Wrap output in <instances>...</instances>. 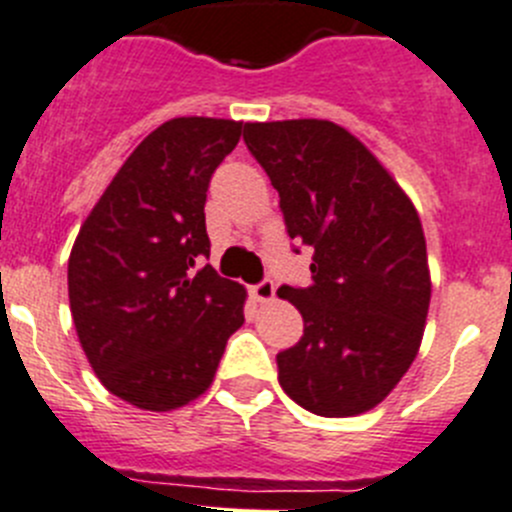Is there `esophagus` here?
<instances>
[{
    "instance_id": "esophagus-1",
    "label": "esophagus",
    "mask_w": 512,
    "mask_h": 512,
    "mask_svg": "<svg viewBox=\"0 0 512 512\" xmlns=\"http://www.w3.org/2000/svg\"><path fill=\"white\" fill-rule=\"evenodd\" d=\"M252 298H255L257 303H270V300L275 298V283H272V280H262V283L252 285Z\"/></svg>"
}]
</instances>
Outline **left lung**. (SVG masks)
<instances>
[{"mask_svg":"<svg viewBox=\"0 0 512 512\" xmlns=\"http://www.w3.org/2000/svg\"><path fill=\"white\" fill-rule=\"evenodd\" d=\"M293 240L313 247V285L278 290L303 338L278 353L285 394L318 417H356L417 358L432 298L412 199L353 133L331 121L245 123Z\"/></svg>","mask_w":512,"mask_h":512,"instance_id":"1","label":"left lung"}]
</instances>
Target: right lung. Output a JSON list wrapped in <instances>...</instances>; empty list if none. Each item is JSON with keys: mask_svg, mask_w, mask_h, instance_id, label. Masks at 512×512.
I'll use <instances>...</instances> for the list:
<instances>
[{"mask_svg": "<svg viewBox=\"0 0 512 512\" xmlns=\"http://www.w3.org/2000/svg\"><path fill=\"white\" fill-rule=\"evenodd\" d=\"M240 121L184 116L136 146L75 237L68 295L80 346L118 399L179 409L212 386L247 290L219 278L204 224L209 179Z\"/></svg>", "mask_w": 512, "mask_h": 512, "instance_id": "obj_1", "label": "right lung"}]
</instances>
